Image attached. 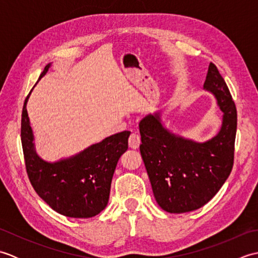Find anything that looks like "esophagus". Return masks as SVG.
<instances>
[{
	"instance_id": "34e87169",
	"label": "esophagus",
	"mask_w": 258,
	"mask_h": 258,
	"mask_svg": "<svg viewBox=\"0 0 258 258\" xmlns=\"http://www.w3.org/2000/svg\"><path fill=\"white\" fill-rule=\"evenodd\" d=\"M140 144H141V138H140V135L136 134V133H132V134H131L130 138H128V145H130L131 149H133V150L139 149Z\"/></svg>"
}]
</instances>
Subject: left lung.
<instances>
[{
    "mask_svg": "<svg viewBox=\"0 0 258 258\" xmlns=\"http://www.w3.org/2000/svg\"><path fill=\"white\" fill-rule=\"evenodd\" d=\"M204 89L215 96L223 112L220 132L204 143L175 135L163 125L160 112L139 124L140 151L157 204L180 214L210 202L232 172L237 112L215 64L210 63Z\"/></svg>",
    "mask_w": 258,
    "mask_h": 258,
    "instance_id": "8db88e82",
    "label": "left lung"
}]
</instances>
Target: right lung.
I'll list each match as a JSON object with an SVG mask.
<instances>
[{
	"instance_id": "obj_1",
	"label": "right lung",
	"mask_w": 258,
	"mask_h": 258,
	"mask_svg": "<svg viewBox=\"0 0 258 258\" xmlns=\"http://www.w3.org/2000/svg\"><path fill=\"white\" fill-rule=\"evenodd\" d=\"M50 67L51 63L38 80ZM30 94L22 111L21 140L33 188L48 206L64 216L89 218L97 215L107 205L115 167L120 155L128 149L131 132L124 131L108 136L71 157L46 162L36 154L33 142L34 136L26 109Z\"/></svg>"
}]
</instances>
